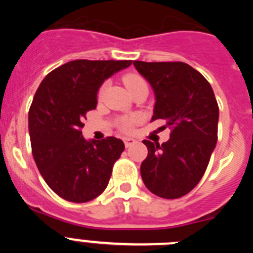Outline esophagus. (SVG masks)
<instances>
[{
	"label": "esophagus",
	"mask_w": 253,
	"mask_h": 253,
	"mask_svg": "<svg viewBox=\"0 0 253 253\" xmlns=\"http://www.w3.org/2000/svg\"><path fill=\"white\" fill-rule=\"evenodd\" d=\"M135 142H137V140L133 139V138H124V144H125V147H126V148H128V147H130V146H133Z\"/></svg>",
	"instance_id": "esophagus-1"
}]
</instances>
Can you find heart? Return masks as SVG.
<instances>
[{"instance_id": "heart-1", "label": "heart", "mask_w": 253, "mask_h": 253, "mask_svg": "<svg viewBox=\"0 0 253 253\" xmlns=\"http://www.w3.org/2000/svg\"><path fill=\"white\" fill-rule=\"evenodd\" d=\"M123 81H124L125 86L128 88L129 91H133L134 88H137L138 86H142V84H147L146 80L142 77L138 73H126V75L123 77ZM104 88H105V84H102L100 87L99 90V97L102 95L104 92ZM142 120V116L139 114H133V115H126V116H123L122 119H120V128L122 130L124 131H131L134 128V125L139 123Z\"/></svg>"}]
</instances>
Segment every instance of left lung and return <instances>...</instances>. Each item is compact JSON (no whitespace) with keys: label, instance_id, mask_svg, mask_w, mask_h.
I'll use <instances>...</instances> for the list:
<instances>
[{"label":"left lung","instance_id":"left-lung-1","mask_svg":"<svg viewBox=\"0 0 253 253\" xmlns=\"http://www.w3.org/2000/svg\"><path fill=\"white\" fill-rule=\"evenodd\" d=\"M134 67L156 96L152 122L166 120L169 139L144 140L148 156L140 165L147 189L163 199L190 193L203 175L218 140L219 107L204 76L182 62H140Z\"/></svg>","mask_w":253,"mask_h":253}]
</instances>
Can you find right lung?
<instances>
[{
  "mask_svg": "<svg viewBox=\"0 0 253 253\" xmlns=\"http://www.w3.org/2000/svg\"><path fill=\"white\" fill-rule=\"evenodd\" d=\"M131 60L77 59L53 69L38 87L29 110L31 151L48 186L72 203H86L106 189L124 151L115 137L86 140L87 111L96 109L102 82Z\"/></svg>",
  "mask_w": 253,
  "mask_h": 253,
  "instance_id": "obj_1",
  "label": "right lung"
}]
</instances>
